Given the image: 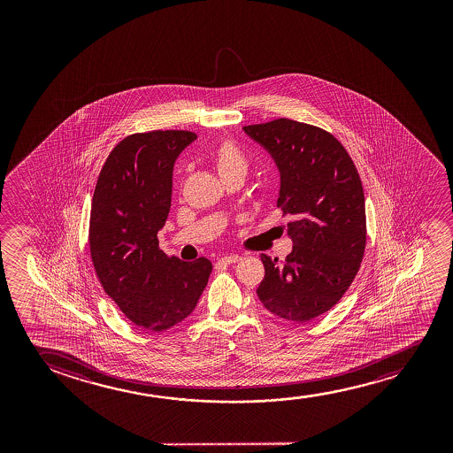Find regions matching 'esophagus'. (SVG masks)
I'll return each mask as SVG.
<instances>
[{
    "label": "esophagus",
    "instance_id": "obj_1",
    "mask_svg": "<svg viewBox=\"0 0 453 453\" xmlns=\"http://www.w3.org/2000/svg\"><path fill=\"white\" fill-rule=\"evenodd\" d=\"M240 260H242V257H240V255L232 254L226 255V257H221V258L218 260V263H219V265H226V266H227V265H234V263H238Z\"/></svg>",
    "mask_w": 453,
    "mask_h": 453
}]
</instances>
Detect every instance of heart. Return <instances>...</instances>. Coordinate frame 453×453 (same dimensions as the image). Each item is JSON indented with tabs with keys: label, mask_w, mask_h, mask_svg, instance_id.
Here are the masks:
<instances>
[{
	"label": "heart",
	"mask_w": 453,
	"mask_h": 453,
	"mask_svg": "<svg viewBox=\"0 0 453 453\" xmlns=\"http://www.w3.org/2000/svg\"><path fill=\"white\" fill-rule=\"evenodd\" d=\"M211 157H213L215 167H217L221 180L234 176V174L246 176L248 173V157L242 153V149L232 141H223L219 143Z\"/></svg>",
	"instance_id": "1"
}]
</instances>
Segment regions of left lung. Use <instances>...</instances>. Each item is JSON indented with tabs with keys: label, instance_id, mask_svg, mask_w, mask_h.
<instances>
[{
	"label": "left lung",
	"instance_id": "obj_1",
	"mask_svg": "<svg viewBox=\"0 0 453 453\" xmlns=\"http://www.w3.org/2000/svg\"><path fill=\"white\" fill-rule=\"evenodd\" d=\"M280 170L277 207L289 215L291 254L261 255L257 294L275 316L303 323L331 310L359 273L366 242L365 196L357 168L328 131L292 119L242 127Z\"/></svg>",
	"mask_w": 453,
	"mask_h": 453
}]
</instances>
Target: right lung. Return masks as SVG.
<instances>
[{"instance_id": "obj_1", "label": "right lung", "mask_w": 453, "mask_h": 453, "mask_svg": "<svg viewBox=\"0 0 453 453\" xmlns=\"http://www.w3.org/2000/svg\"><path fill=\"white\" fill-rule=\"evenodd\" d=\"M196 139L192 131L125 137L100 170L89 217V252L106 294L131 322L164 331L196 308L211 261L180 260L159 249L157 232L172 204L173 165Z\"/></svg>"}]
</instances>
